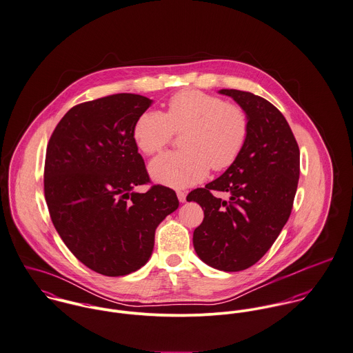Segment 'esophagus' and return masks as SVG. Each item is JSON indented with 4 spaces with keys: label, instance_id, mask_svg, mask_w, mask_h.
Returning <instances> with one entry per match:
<instances>
[{
    "label": "esophagus",
    "instance_id": "esophagus-1",
    "mask_svg": "<svg viewBox=\"0 0 353 353\" xmlns=\"http://www.w3.org/2000/svg\"><path fill=\"white\" fill-rule=\"evenodd\" d=\"M177 197L181 203H184L187 200V192L185 191H177Z\"/></svg>",
    "mask_w": 353,
    "mask_h": 353
}]
</instances>
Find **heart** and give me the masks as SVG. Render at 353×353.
<instances>
[{"instance_id": "obj_1", "label": "heart", "mask_w": 353, "mask_h": 353, "mask_svg": "<svg viewBox=\"0 0 353 353\" xmlns=\"http://www.w3.org/2000/svg\"><path fill=\"white\" fill-rule=\"evenodd\" d=\"M184 150L168 152L150 163L152 177L172 188H187L204 180L210 168H230L242 153L248 135L246 112L222 97L200 90H183L169 99L165 114L149 110L132 130L138 148L148 156L161 152L181 132Z\"/></svg>"}]
</instances>
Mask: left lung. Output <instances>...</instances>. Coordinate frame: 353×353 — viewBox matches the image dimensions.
<instances>
[{
	"instance_id": "obj_1",
	"label": "left lung",
	"mask_w": 353,
	"mask_h": 353,
	"mask_svg": "<svg viewBox=\"0 0 353 353\" xmlns=\"http://www.w3.org/2000/svg\"><path fill=\"white\" fill-rule=\"evenodd\" d=\"M219 93L246 112L249 135L234 163L204 188L191 191L187 200L204 211L194 232L200 260L236 272L256 264L287 223L299 180V148L287 120L268 100L236 89Z\"/></svg>"
}]
</instances>
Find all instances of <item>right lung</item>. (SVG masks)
Masks as SVG:
<instances>
[{"label": "right lung", "mask_w": 353, "mask_h": 353, "mask_svg": "<svg viewBox=\"0 0 353 353\" xmlns=\"http://www.w3.org/2000/svg\"><path fill=\"white\" fill-rule=\"evenodd\" d=\"M152 100L118 93L73 107L46 152L44 197L69 250L97 274L124 276L152 256L158 225L179 207L176 192L150 183L132 135Z\"/></svg>", "instance_id": "right-lung-1"}]
</instances>
